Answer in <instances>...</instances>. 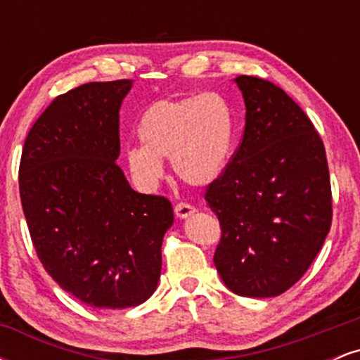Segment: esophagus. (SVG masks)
Wrapping results in <instances>:
<instances>
[{
  "mask_svg": "<svg viewBox=\"0 0 360 360\" xmlns=\"http://www.w3.org/2000/svg\"><path fill=\"white\" fill-rule=\"evenodd\" d=\"M194 212H196V208L188 203H177L174 206V213L177 218H188V217H191Z\"/></svg>",
  "mask_w": 360,
  "mask_h": 360,
  "instance_id": "1",
  "label": "esophagus"
}]
</instances>
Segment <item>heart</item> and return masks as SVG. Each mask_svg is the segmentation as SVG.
<instances>
[{
  "label": "heart",
  "mask_w": 360,
  "mask_h": 360,
  "mask_svg": "<svg viewBox=\"0 0 360 360\" xmlns=\"http://www.w3.org/2000/svg\"><path fill=\"white\" fill-rule=\"evenodd\" d=\"M142 147L125 152L131 179L142 189L155 188L171 159L177 177L193 186L218 179L226 166L233 140V115L218 93L152 103L139 120Z\"/></svg>",
  "instance_id": "b5f03b06"
}]
</instances>
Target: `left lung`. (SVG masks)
Returning a JSON list of instances; mask_svg holds the SVG:
<instances>
[{"instance_id": "left-lung-1", "label": "left lung", "mask_w": 360, "mask_h": 360, "mask_svg": "<svg viewBox=\"0 0 360 360\" xmlns=\"http://www.w3.org/2000/svg\"><path fill=\"white\" fill-rule=\"evenodd\" d=\"M233 81L245 128L205 194L221 226L213 262L235 295L271 298L298 283L330 232L328 164L313 123L279 86L254 76Z\"/></svg>"}]
</instances>
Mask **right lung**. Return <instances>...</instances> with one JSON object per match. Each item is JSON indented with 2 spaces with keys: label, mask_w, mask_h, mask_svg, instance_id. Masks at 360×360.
Returning <instances> with one entry per match:
<instances>
[{
  "label": "right lung",
  "mask_w": 360,
  "mask_h": 360,
  "mask_svg": "<svg viewBox=\"0 0 360 360\" xmlns=\"http://www.w3.org/2000/svg\"><path fill=\"white\" fill-rule=\"evenodd\" d=\"M131 79L88 82L53 100L25 140L20 198L45 271L94 308L155 291L171 201L131 189L118 167L120 106Z\"/></svg>",
  "instance_id": "add662e5"
}]
</instances>
